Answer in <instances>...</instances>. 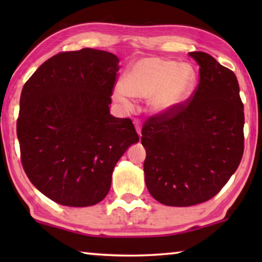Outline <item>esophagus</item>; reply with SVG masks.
<instances>
[{"instance_id":"esophagus-1","label":"esophagus","mask_w":262,"mask_h":262,"mask_svg":"<svg viewBox=\"0 0 262 262\" xmlns=\"http://www.w3.org/2000/svg\"><path fill=\"white\" fill-rule=\"evenodd\" d=\"M134 123H135V127H136V132H137V134H139V135L141 136V122H140L139 119H135V120H134Z\"/></svg>"}]
</instances>
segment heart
<instances>
[{
    "mask_svg": "<svg viewBox=\"0 0 262 262\" xmlns=\"http://www.w3.org/2000/svg\"><path fill=\"white\" fill-rule=\"evenodd\" d=\"M196 84V72L188 63L161 57H143L123 75L122 83L113 90V97L126 108H133V96L150 98L154 112L176 108L189 98Z\"/></svg>",
    "mask_w": 262,
    "mask_h": 262,
    "instance_id": "heart-1",
    "label": "heart"
}]
</instances>
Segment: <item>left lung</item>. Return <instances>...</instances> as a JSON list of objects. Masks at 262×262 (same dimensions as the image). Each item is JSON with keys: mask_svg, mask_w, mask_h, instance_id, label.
I'll return each mask as SVG.
<instances>
[{"mask_svg": "<svg viewBox=\"0 0 262 262\" xmlns=\"http://www.w3.org/2000/svg\"><path fill=\"white\" fill-rule=\"evenodd\" d=\"M189 56L199 64V83L183 104L143 123L145 184L158 202L189 207L224 187L244 154V105L232 70L205 52Z\"/></svg>", "mask_w": 262, "mask_h": 262, "instance_id": "1", "label": "left lung"}]
</instances>
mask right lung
<instances>
[{
	"label": "right lung",
	"mask_w": 262,
	"mask_h": 262,
	"mask_svg": "<svg viewBox=\"0 0 262 262\" xmlns=\"http://www.w3.org/2000/svg\"><path fill=\"white\" fill-rule=\"evenodd\" d=\"M118 63L105 51L61 52L43 62L21 90V165L31 183L62 206L103 200L115 164L140 140L129 118L110 114Z\"/></svg>",
	"instance_id": "1"
}]
</instances>
